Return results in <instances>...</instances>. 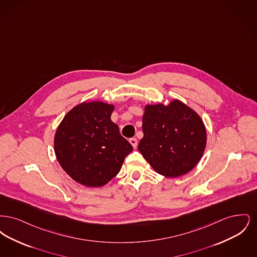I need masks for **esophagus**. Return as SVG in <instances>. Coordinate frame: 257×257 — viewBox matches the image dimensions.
Here are the masks:
<instances>
[{
	"label": "esophagus",
	"mask_w": 257,
	"mask_h": 257,
	"mask_svg": "<svg viewBox=\"0 0 257 257\" xmlns=\"http://www.w3.org/2000/svg\"><path fill=\"white\" fill-rule=\"evenodd\" d=\"M129 143L132 145V147L136 148L137 146H138V141H137V139H135V138H132V139H130L129 140Z\"/></svg>",
	"instance_id": "obj_1"
}]
</instances>
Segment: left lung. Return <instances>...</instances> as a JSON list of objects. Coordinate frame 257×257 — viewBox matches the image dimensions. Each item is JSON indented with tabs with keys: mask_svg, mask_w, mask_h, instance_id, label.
<instances>
[{
	"mask_svg": "<svg viewBox=\"0 0 257 257\" xmlns=\"http://www.w3.org/2000/svg\"><path fill=\"white\" fill-rule=\"evenodd\" d=\"M143 131L139 151L154 171L170 178L192 171L207 143L202 118L178 99H172L169 105L147 104Z\"/></svg>",
	"mask_w": 257,
	"mask_h": 257,
	"instance_id": "obj_1",
	"label": "left lung"
}]
</instances>
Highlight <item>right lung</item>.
<instances>
[{"label":"right lung","instance_id":"add662e5","mask_svg":"<svg viewBox=\"0 0 257 257\" xmlns=\"http://www.w3.org/2000/svg\"><path fill=\"white\" fill-rule=\"evenodd\" d=\"M114 105L85 101L69 110L54 137V150L62 170L86 187L109 183L133 147L110 119Z\"/></svg>","mask_w":257,"mask_h":257}]
</instances>
